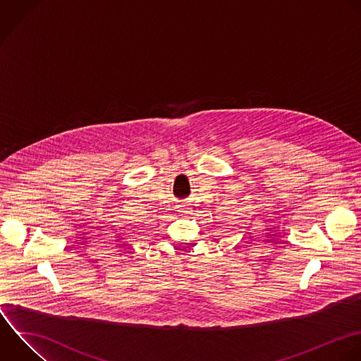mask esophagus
Wrapping results in <instances>:
<instances>
[{"mask_svg": "<svg viewBox=\"0 0 361 361\" xmlns=\"http://www.w3.org/2000/svg\"><path fill=\"white\" fill-rule=\"evenodd\" d=\"M183 213H188V212H186V210H183Z\"/></svg>", "mask_w": 361, "mask_h": 361, "instance_id": "34e87169", "label": "esophagus"}]
</instances>
